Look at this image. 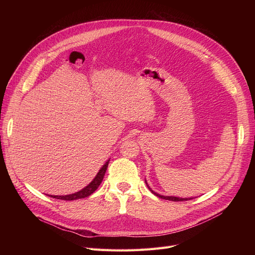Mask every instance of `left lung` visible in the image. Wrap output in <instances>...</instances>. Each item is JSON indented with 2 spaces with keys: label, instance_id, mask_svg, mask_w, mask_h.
Segmentation results:
<instances>
[{
  "label": "left lung",
  "instance_id": "8db88e82",
  "mask_svg": "<svg viewBox=\"0 0 255 255\" xmlns=\"http://www.w3.org/2000/svg\"><path fill=\"white\" fill-rule=\"evenodd\" d=\"M145 184H146V186H148V188L152 191V193H153V194H155L156 196H158V197H160V198H162V199L172 200V202H184V200H189V199H192V197H190V198H181V197H176V196H164V195H160V194H158V193L154 192V191L150 188L149 185H148V183H146V181H145Z\"/></svg>",
  "mask_w": 255,
  "mask_h": 255
}]
</instances>
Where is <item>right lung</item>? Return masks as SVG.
Segmentation results:
<instances>
[{
    "mask_svg": "<svg viewBox=\"0 0 255 255\" xmlns=\"http://www.w3.org/2000/svg\"><path fill=\"white\" fill-rule=\"evenodd\" d=\"M109 163H110V160H107L105 164L101 167V169L96 175V177L94 178V180L80 191L75 192L73 194H69V195H49V196H51L53 198H57V199H62V200H75V199H79V198L88 197L93 192H95L96 189L99 187V185L101 184V182L104 178V175H105V171L107 169V166H109Z\"/></svg>",
    "mask_w": 255,
    "mask_h": 255,
    "instance_id": "add662e5",
    "label": "right lung"
}]
</instances>
